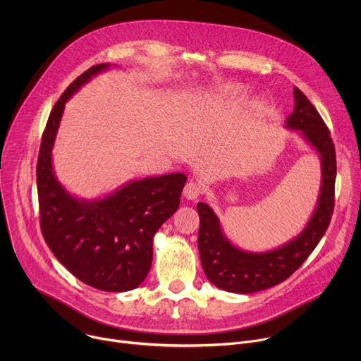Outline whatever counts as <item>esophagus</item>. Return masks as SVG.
Returning a JSON list of instances; mask_svg holds the SVG:
<instances>
[{
  "mask_svg": "<svg viewBox=\"0 0 361 361\" xmlns=\"http://www.w3.org/2000/svg\"><path fill=\"white\" fill-rule=\"evenodd\" d=\"M201 192H202V188L197 183H194V181L187 183L184 190H183V194H184V197L187 200H197Z\"/></svg>",
  "mask_w": 361,
  "mask_h": 361,
  "instance_id": "obj_1",
  "label": "esophagus"
}]
</instances>
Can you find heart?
I'll return each instance as SVG.
<instances>
[{"instance_id":"b5f03b06","label":"heart","mask_w":361,"mask_h":361,"mask_svg":"<svg viewBox=\"0 0 361 361\" xmlns=\"http://www.w3.org/2000/svg\"><path fill=\"white\" fill-rule=\"evenodd\" d=\"M238 95V88L235 85L227 84V85H221L216 90H213L212 92H209V95L205 97V99L209 101H217V99H231L234 97Z\"/></svg>"}]
</instances>
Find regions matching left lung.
Segmentation results:
<instances>
[{
    "label": "left lung",
    "instance_id": "obj_1",
    "mask_svg": "<svg viewBox=\"0 0 361 361\" xmlns=\"http://www.w3.org/2000/svg\"><path fill=\"white\" fill-rule=\"evenodd\" d=\"M293 92L294 111L287 117L286 128L298 131L319 156L322 184L317 205L295 237L269 251H250L234 245L214 210L205 202H198V252L202 270L216 287L228 293L251 294L287 280L317 247L331 221L337 173L334 144L310 99L297 87Z\"/></svg>",
    "mask_w": 361,
    "mask_h": 361
}]
</instances>
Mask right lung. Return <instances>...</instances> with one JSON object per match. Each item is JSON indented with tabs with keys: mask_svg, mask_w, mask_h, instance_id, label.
Instances as JSON below:
<instances>
[{
	"mask_svg": "<svg viewBox=\"0 0 361 361\" xmlns=\"http://www.w3.org/2000/svg\"><path fill=\"white\" fill-rule=\"evenodd\" d=\"M111 64H98L74 80L51 111L38 154L39 226L57 260L78 280L102 291H130L147 277L152 240L177 212L187 181L183 173L131 180L101 198H80L56 176L53 148L66 102Z\"/></svg>",
	"mask_w": 361,
	"mask_h": 361,
	"instance_id": "right-lung-1",
	"label": "right lung"
}]
</instances>
